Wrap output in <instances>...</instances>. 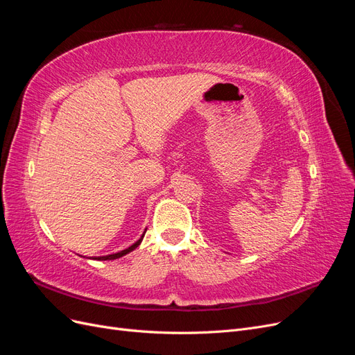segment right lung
<instances>
[{"label": "right lung", "instance_id": "obj_1", "mask_svg": "<svg viewBox=\"0 0 355 355\" xmlns=\"http://www.w3.org/2000/svg\"><path fill=\"white\" fill-rule=\"evenodd\" d=\"M145 232H146V230H145ZM145 232L142 234V237H141V239H139L135 244H132L130 247H127L125 250H121V252H118V253H112V254H106V256H98V257H94V259H98V261H112V259H118V257H121V256H124V254H127V253L133 252V250L136 249V247L142 243Z\"/></svg>", "mask_w": 355, "mask_h": 355}]
</instances>
